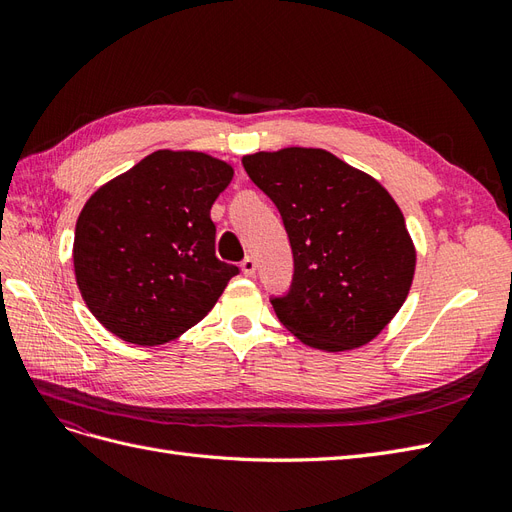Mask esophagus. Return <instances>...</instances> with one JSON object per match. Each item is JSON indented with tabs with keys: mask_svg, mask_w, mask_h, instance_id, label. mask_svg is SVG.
Instances as JSON below:
<instances>
[{
	"mask_svg": "<svg viewBox=\"0 0 512 512\" xmlns=\"http://www.w3.org/2000/svg\"><path fill=\"white\" fill-rule=\"evenodd\" d=\"M241 271H243L247 277H252V275L256 273V260L247 256V258L241 262Z\"/></svg>",
	"mask_w": 512,
	"mask_h": 512,
	"instance_id": "34e87169",
	"label": "esophagus"
}]
</instances>
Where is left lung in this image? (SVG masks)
Returning <instances> with one entry per match:
<instances>
[{"instance_id":"8db88e82","label":"left lung","mask_w":512,"mask_h":512,"mask_svg":"<svg viewBox=\"0 0 512 512\" xmlns=\"http://www.w3.org/2000/svg\"><path fill=\"white\" fill-rule=\"evenodd\" d=\"M250 179L280 209L294 277L273 309L301 344L346 352L369 344L404 305L416 247L380 181L333 153L286 147L243 156Z\"/></svg>"}]
</instances>
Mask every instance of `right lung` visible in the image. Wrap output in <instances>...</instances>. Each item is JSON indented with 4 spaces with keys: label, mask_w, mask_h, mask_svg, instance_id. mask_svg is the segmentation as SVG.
<instances>
[{
    "label": "right lung",
    "mask_w": 512,
    "mask_h": 512,
    "mask_svg": "<svg viewBox=\"0 0 512 512\" xmlns=\"http://www.w3.org/2000/svg\"><path fill=\"white\" fill-rule=\"evenodd\" d=\"M235 170L203 151L158 149L89 196L74 230V277L106 331L173 342L239 273L215 256L211 205Z\"/></svg>",
    "instance_id": "1"
}]
</instances>
